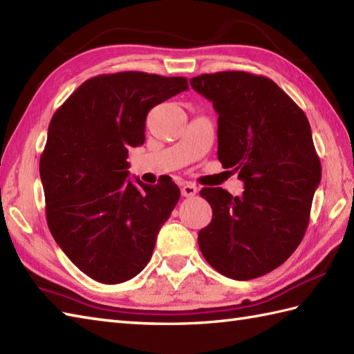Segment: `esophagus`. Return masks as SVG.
<instances>
[{"label": "esophagus", "instance_id": "obj_1", "mask_svg": "<svg viewBox=\"0 0 354 354\" xmlns=\"http://www.w3.org/2000/svg\"><path fill=\"white\" fill-rule=\"evenodd\" d=\"M181 193H183V196H185V198H193L194 194L198 193V187L192 184V183H187L181 189Z\"/></svg>", "mask_w": 354, "mask_h": 354}]
</instances>
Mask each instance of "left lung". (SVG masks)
Here are the masks:
<instances>
[{
	"mask_svg": "<svg viewBox=\"0 0 354 354\" xmlns=\"http://www.w3.org/2000/svg\"><path fill=\"white\" fill-rule=\"evenodd\" d=\"M190 85L213 102L217 158L245 183L242 196L205 187L213 219L198 236L217 272L252 280L274 270L301 243L321 181L309 120L274 80L246 71L201 74Z\"/></svg>",
	"mask_w": 354,
	"mask_h": 354,
	"instance_id": "left-lung-1",
	"label": "left lung"
}]
</instances>
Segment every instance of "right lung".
<instances>
[{"label": "right lung", "mask_w": 354, "mask_h": 354, "mask_svg": "<svg viewBox=\"0 0 354 354\" xmlns=\"http://www.w3.org/2000/svg\"><path fill=\"white\" fill-rule=\"evenodd\" d=\"M189 89L185 77L123 71L84 82L53 115L39 161L51 236L93 280L118 284L152 257L181 192L126 179L127 149L146 140L156 104Z\"/></svg>", "instance_id": "obj_1"}]
</instances>
